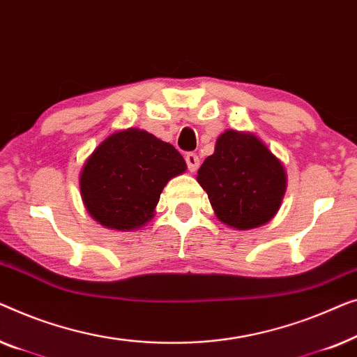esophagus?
Here are the masks:
<instances>
[{
	"label": "esophagus",
	"mask_w": 357,
	"mask_h": 357,
	"mask_svg": "<svg viewBox=\"0 0 357 357\" xmlns=\"http://www.w3.org/2000/svg\"><path fill=\"white\" fill-rule=\"evenodd\" d=\"M185 163H188L189 172L194 173V172H197V168H199V165H200V160H199V157L195 153H188V155H185Z\"/></svg>",
	"instance_id": "obj_1"
}]
</instances>
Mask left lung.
<instances>
[{"label": "left lung", "mask_w": 357, "mask_h": 357, "mask_svg": "<svg viewBox=\"0 0 357 357\" xmlns=\"http://www.w3.org/2000/svg\"><path fill=\"white\" fill-rule=\"evenodd\" d=\"M220 222L252 229L277 215L286 192L283 165L254 134L225 130L197 172Z\"/></svg>", "instance_id": "8db88e82"}]
</instances>
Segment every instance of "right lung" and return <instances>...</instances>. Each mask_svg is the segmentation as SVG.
<instances>
[{"mask_svg": "<svg viewBox=\"0 0 357 357\" xmlns=\"http://www.w3.org/2000/svg\"><path fill=\"white\" fill-rule=\"evenodd\" d=\"M185 168L183 155L172 144L147 130H119L84 163L80 195L90 217L100 225L135 229L153 217L163 188Z\"/></svg>", "mask_w": 357, "mask_h": 357, "instance_id": "1", "label": "right lung"}]
</instances>
